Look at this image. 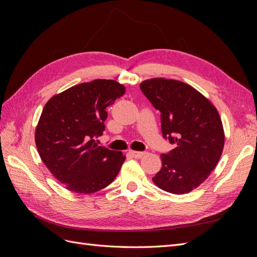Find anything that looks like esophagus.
<instances>
[{
  "mask_svg": "<svg viewBox=\"0 0 257 257\" xmlns=\"http://www.w3.org/2000/svg\"><path fill=\"white\" fill-rule=\"evenodd\" d=\"M131 153L136 159H141L142 157H144V155L146 154V152H144V151H131Z\"/></svg>",
  "mask_w": 257,
  "mask_h": 257,
  "instance_id": "obj_1",
  "label": "esophagus"
}]
</instances>
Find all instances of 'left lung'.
<instances>
[{"mask_svg":"<svg viewBox=\"0 0 257 257\" xmlns=\"http://www.w3.org/2000/svg\"><path fill=\"white\" fill-rule=\"evenodd\" d=\"M141 90L161 112L163 137L175 145L161 154L162 168L152 180L166 192L189 193L206 180L221 158L224 131L219 112L181 81L154 78L143 81Z\"/></svg>","mask_w":257,"mask_h":257,"instance_id":"left-lung-1","label":"left lung"}]
</instances>
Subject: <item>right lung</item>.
<instances>
[{
    "label": "right lung",
    "mask_w": 257,
    "mask_h": 257,
    "mask_svg": "<svg viewBox=\"0 0 257 257\" xmlns=\"http://www.w3.org/2000/svg\"><path fill=\"white\" fill-rule=\"evenodd\" d=\"M124 93L119 82L95 79L74 85L45 105L35 132L36 147L44 164L68 190L94 193L119 174L125 157L95 141L105 131L106 107Z\"/></svg>",
    "instance_id": "add662e5"
}]
</instances>
